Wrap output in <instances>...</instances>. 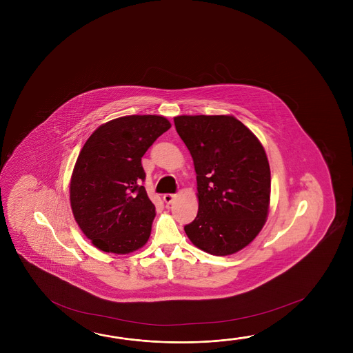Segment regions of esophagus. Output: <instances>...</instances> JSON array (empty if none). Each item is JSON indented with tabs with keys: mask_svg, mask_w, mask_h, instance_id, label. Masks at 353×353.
Masks as SVG:
<instances>
[{
	"mask_svg": "<svg viewBox=\"0 0 353 353\" xmlns=\"http://www.w3.org/2000/svg\"><path fill=\"white\" fill-rule=\"evenodd\" d=\"M162 198H163V202L170 204V203L174 202V199L176 198V194H174V193H166V194H163Z\"/></svg>",
	"mask_w": 353,
	"mask_h": 353,
	"instance_id": "34e87169",
	"label": "esophagus"
}]
</instances>
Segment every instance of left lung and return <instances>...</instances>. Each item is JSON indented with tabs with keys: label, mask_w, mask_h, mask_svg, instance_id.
Segmentation results:
<instances>
[{
	"label": "left lung",
	"mask_w": 353,
	"mask_h": 353,
	"mask_svg": "<svg viewBox=\"0 0 353 353\" xmlns=\"http://www.w3.org/2000/svg\"><path fill=\"white\" fill-rule=\"evenodd\" d=\"M174 121L196 174L199 207L185 234L208 254H235L266 223L271 171L265 149L235 117L179 116Z\"/></svg>",
	"instance_id": "8db88e82"
}]
</instances>
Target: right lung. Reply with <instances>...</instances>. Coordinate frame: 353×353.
Returning <instances> with one entry per match:
<instances>
[{
	"label": "right lung",
	"instance_id": "obj_1",
	"mask_svg": "<svg viewBox=\"0 0 353 353\" xmlns=\"http://www.w3.org/2000/svg\"><path fill=\"white\" fill-rule=\"evenodd\" d=\"M171 128L161 116H125L87 139L70 182L76 223L97 249L123 254L149 240L155 205L145 191L141 157Z\"/></svg>",
	"mask_w": 353,
	"mask_h": 353
}]
</instances>
